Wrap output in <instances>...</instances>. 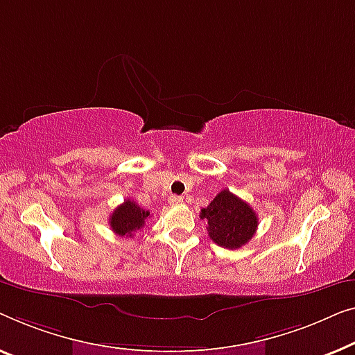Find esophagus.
Masks as SVG:
<instances>
[{
	"mask_svg": "<svg viewBox=\"0 0 355 355\" xmlns=\"http://www.w3.org/2000/svg\"><path fill=\"white\" fill-rule=\"evenodd\" d=\"M168 202H171L172 206H180V204H183V198L175 196V194H173V196L168 198Z\"/></svg>",
	"mask_w": 355,
	"mask_h": 355,
	"instance_id": "1",
	"label": "esophagus"
}]
</instances>
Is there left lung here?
Returning <instances> with one entry per match:
<instances>
[{
  "mask_svg": "<svg viewBox=\"0 0 355 355\" xmlns=\"http://www.w3.org/2000/svg\"><path fill=\"white\" fill-rule=\"evenodd\" d=\"M201 218L207 220L212 241L227 249H238L251 241L259 225L252 207L228 189H222L207 207L201 209Z\"/></svg>",
  "mask_w": 355,
  "mask_h": 355,
  "instance_id": "left-lung-1",
  "label": "left lung"
}]
</instances>
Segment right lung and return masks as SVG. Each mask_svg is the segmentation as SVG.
Instances as JSON below:
<instances>
[{"label": "right lung", "instance_id": "obj_1", "mask_svg": "<svg viewBox=\"0 0 355 355\" xmlns=\"http://www.w3.org/2000/svg\"><path fill=\"white\" fill-rule=\"evenodd\" d=\"M149 217V211H144L139 207L135 201H123L116 211L112 212L109 223H111L112 232L119 234V236H133L135 232L141 230L146 223V218Z\"/></svg>", "mask_w": 355, "mask_h": 355}]
</instances>
